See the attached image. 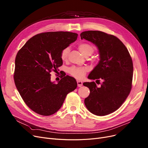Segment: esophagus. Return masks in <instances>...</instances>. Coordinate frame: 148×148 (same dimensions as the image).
I'll return each instance as SVG.
<instances>
[{
	"label": "esophagus",
	"mask_w": 148,
	"mask_h": 148,
	"mask_svg": "<svg viewBox=\"0 0 148 148\" xmlns=\"http://www.w3.org/2000/svg\"><path fill=\"white\" fill-rule=\"evenodd\" d=\"M77 86H78V87H81V86H82V85H83L82 82L77 80Z\"/></svg>",
	"instance_id": "obj_1"
}]
</instances>
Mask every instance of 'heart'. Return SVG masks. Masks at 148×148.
<instances>
[{"mask_svg": "<svg viewBox=\"0 0 148 148\" xmlns=\"http://www.w3.org/2000/svg\"><path fill=\"white\" fill-rule=\"evenodd\" d=\"M78 49L81 52V53L85 57L90 56L91 54L94 52L95 48L92 44L88 42H82L78 45ZM69 49L66 47L61 51L60 59L62 61H66L68 58ZM92 60L95 61V59H92ZM89 71V69L87 67H77L72 66L68 69V73L75 79L81 80L83 79L86 75L87 72Z\"/></svg>", "mask_w": 148, "mask_h": 148, "instance_id": "heart-1", "label": "heart"}]
</instances>
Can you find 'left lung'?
Instances as JSON below:
<instances>
[{"mask_svg": "<svg viewBox=\"0 0 148 148\" xmlns=\"http://www.w3.org/2000/svg\"><path fill=\"white\" fill-rule=\"evenodd\" d=\"M80 37L95 44L99 53L100 60L88 78L103 80L99 88L94 82L83 83L90 90L89 95L84 99V104L94 114L107 115L118 110L130 94L133 81V60L125 45L113 35L89 30L81 33Z\"/></svg>", "mask_w": 148, "mask_h": 148, "instance_id": "left-lung-1", "label": "left lung"}]
</instances>
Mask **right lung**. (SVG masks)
Instances as JSON below:
<instances>
[{
  "mask_svg": "<svg viewBox=\"0 0 148 148\" xmlns=\"http://www.w3.org/2000/svg\"><path fill=\"white\" fill-rule=\"evenodd\" d=\"M77 36V34L62 31L41 33L29 39L18 51L14 83L25 104L35 113L42 116L55 113L68 93L76 89L73 77L65 75L56 84L51 82L50 73L59 71L63 64L61 51Z\"/></svg>",
  "mask_w": 148,
  "mask_h": 148,
  "instance_id": "obj_1",
  "label": "right lung"
}]
</instances>
